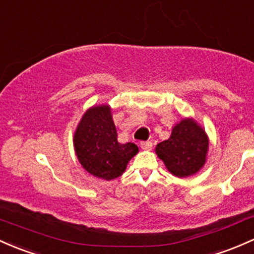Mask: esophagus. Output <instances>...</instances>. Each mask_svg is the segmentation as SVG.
I'll return each mask as SVG.
<instances>
[{"instance_id":"obj_1","label":"esophagus","mask_w":254,"mask_h":254,"mask_svg":"<svg viewBox=\"0 0 254 254\" xmlns=\"http://www.w3.org/2000/svg\"><path fill=\"white\" fill-rule=\"evenodd\" d=\"M140 148L145 151H150L152 149V143L151 141H141L140 143Z\"/></svg>"}]
</instances>
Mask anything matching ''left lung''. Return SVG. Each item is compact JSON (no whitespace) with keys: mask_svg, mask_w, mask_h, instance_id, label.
Listing matches in <instances>:
<instances>
[{"mask_svg":"<svg viewBox=\"0 0 254 254\" xmlns=\"http://www.w3.org/2000/svg\"><path fill=\"white\" fill-rule=\"evenodd\" d=\"M208 149L204 128L192 117H184L172 128L171 137L157 144L155 152L171 174L187 178L202 170Z\"/></svg>","mask_w":254,"mask_h":254,"instance_id":"8db88e82","label":"left lung"}]
</instances>
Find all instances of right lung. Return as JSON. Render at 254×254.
<instances>
[{
  "mask_svg": "<svg viewBox=\"0 0 254 254\" xmlns=\"http://www.w3.org/2000/svg\"><path fill=\"white\" fill-rule=\"evenodd\" d=\"M72 141L83 170L104 181L122 176L128 162L139 152L134 143L121 144L117 140L113 109L109 104L92 105L84 111Z\"/></svg>",
  "mask_w": 254,
  "mask_h": 254,
  "instance_id": "1",
  "label": "right lung"
}]
</instances>
